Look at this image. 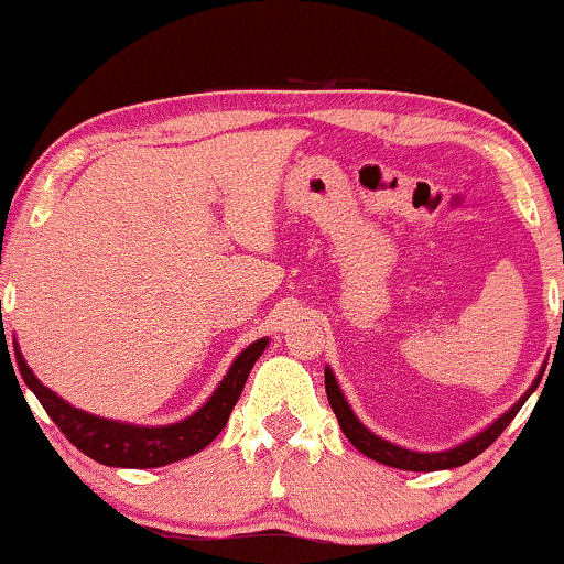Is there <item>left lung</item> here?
Listing matches in <instances>:
<instances>
[{
    "label": "left lung",
    "mask_w": 564,
    "mask_h": 564,
    "mask_svg": "<svg viewBox=\"0 0 564 564\" xmlns=\"http://www.w3.org/2000/svg\"><path fill=\"white\" fill-rule=\"evenodd\" d=\"M323 375H326V395H328V403H330V408H334V413L338 419V426H341L346 438H349V442L357 446L365 457L380 462V465L395 467V469H411V473H436V469H452V467L467 465L469 459H475L477 454L488 449V446L496 442L500 434H503L508 423L516 419V413L521 411V405L527 403L531 392L539 388V380H542L544 372H539L534 384L523 392L521 400L511 408V411H506L498 421H492L488 429L480 431V434L473 438H467L465 444L454 446V449H446V452H413V449H405V446L388 442V438L372 434V431H369L365 423L354 415L349 403H346V398H344L341 388H338L334 372L326 367V372Z\"/></svg>",
    "instance_id": "left-lung-1"
}]
</instances>
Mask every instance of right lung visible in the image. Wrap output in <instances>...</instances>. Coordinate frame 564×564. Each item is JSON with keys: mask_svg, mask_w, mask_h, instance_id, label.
Returning <instances> with one entry per match:
<instances>
[{"mask_svg": "<svg viewBox=\"0 0 564 564\" xmlns=\"http://www.w3.org/2000/svg\"><path fill=\"white\" fill-rule=\"evenodd\" d=\"M4 334V330H2ZM269 338H259L251 346L238 354L228 375L223 377L210 400L199 408L197 413L187 415L180 423H169V426H133V423L99 419V415L84 413L79 408L68 405L64 398L45 388V384L33 375L28 361L22 359V351L14 344V359H18L20 377L25 380L35 398L41 400L45 413L51 415L53 423L61 429L68 442L76 449L87 454L99 465L107 467H164L172 462L187 459L199 449H205L215 436L226 429L228 415L241 398V390L249 372L261 354H264ZM10 354V351H7ZM14 372V369H12Z\"/></svg>", "mask_w": 564, "mask_h": 564, "instance_id": "1", "label": "right lung"}]
</instances>
